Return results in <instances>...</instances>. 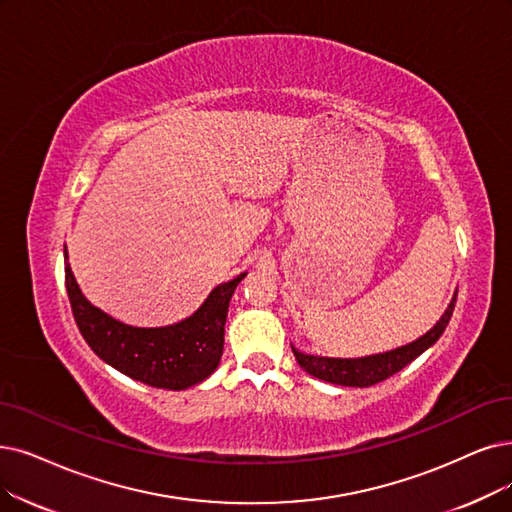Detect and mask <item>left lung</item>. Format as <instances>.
<instances>
[{
	"label": "left lung",
	"mask_w": 512,
	"mask_h": 512,
	"mask_svg": "<svg viewBox=\"0 0 512 512\" xmlns=\"http://www.w3.org/2000/svg\"><path fill=\"white\" fill-rule=\"evenodd\" d=\"M454 306H456V296L452 298V302H449L441 319L424 336L388 353L359 357V359H334V357L304 355L296 351L294 346L292 351L302 370L319 380L340 384V386H359V388L372 386L386 380L388 376L397 374L407 363H412L418 355H422L428 346H433L439 340V336L445 332L449 319H452Z\"/></svg>",
	"instance_id": "obj_1"
}]
</instances>
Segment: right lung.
<instances>
[{"mask_svg": "<svg viewBox=\"0 0 512 512\" xmlns=\"http://www.w3.org/2000/svg\"><path fill=\"white\" fill-rule=\"evenodd\" d=\"M243 277L245 273L220 283L206 302L180 323L132 327L90 304L81 294L69 262L65 267L71 311L90 349L117 372L168 391H182L203 382L218 367L229 302Z\"/></svg>", "mask_w": 512, "mask_h": 512, "instance_id": "add662e5", "label": "right lung"}]
</instances>
